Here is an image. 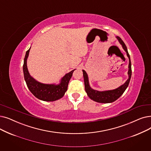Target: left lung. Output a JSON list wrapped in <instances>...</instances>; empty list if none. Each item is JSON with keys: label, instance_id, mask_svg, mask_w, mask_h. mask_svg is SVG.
<instances>
[{"label": "left lung", "instance_id": "left-lung-1", "mask_svg": "<svg viewBox=\"0 0 151 151\" xmlns=\"http://www.w3.org/2000/svg\"><path fill=\"white\" fill-rule=\"evenodd\" d=\"M116 38L118 39V41L120 42V44L122 45L123 49L127 52V55L129 58V65H128V79L123 84L121 85L120 86L117 88L113 90H108V91H99L94 90L92 89L89 85L88 76L86 73V72L84 70H83V78H84V88L85 91H86V93L89 97L91 99L99 103H111L117 100L123 94L124 91L126 90L127 87L128 86V84L129 83V81L132 77V63H131L130 57L128 54V49L126 46L125 44L122 41V39L119 37L116 36Z\"/></svg>", "mask_w": 151, "mask_h": 151}]
</instances>
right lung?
Here are the masks:
<instances>
[{"mask_svg": "<svg viewBox=\"0 0 151 151\" xmlns=\"http://www.w3.org/2000/svg\"><path fill=\"white\" fill-rule=\"evenodd\" d=\"M30 49L31 47L26 52L23 67L24 80L29 90L36 97L41 101L52 102L61 99L67 91L69 81L75 70L65 74L58 84L38 82L31 76L27 68V59Z\"/></svg>", "mask_w": 151, "mask_h": 151, "instance_id": "1", "label": "right lung"}]
</instances>
